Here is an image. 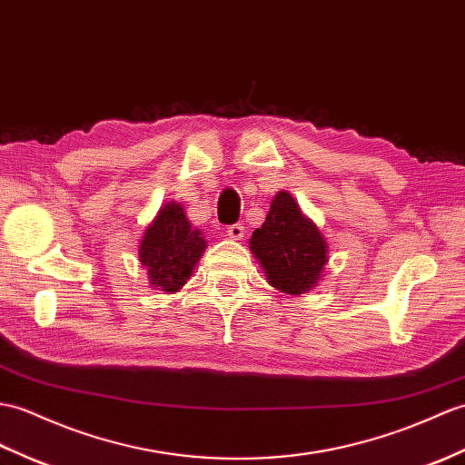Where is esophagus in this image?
I'll return each mask as SVG.
<instances>
[{
  "label": "esophagus",
  "instance_id": "34e87169",
  "mask_svg": "<svg viewBox=\"0 0 465 465\" xmlns=\"http://www.w3.org/2000/svg\"><path fill=\"white\" fill-rule=\"evenodd\" d=\"M228 235L232 237V240H243V235H245L243 223H233V225H230V228H228Z\"/></svg>",
  "mask_w": 465,
  "mask_h": 465
}]
</instances>
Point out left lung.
Segmentation results:
<instances>
[{
	"mask_svg": "<svg viewBox=\"0 0 465 465\" xmlns=\"http://www.w3.org/2000/svg\"><path fill=\"white\" fill-rule=\"evenodd\" d=\"M267 283L289 295L307 293L321 282L329 262L325 237L289 192H279L262 228L250 240Z\"/></svg>",
	"mask_w": 465,
	"mask_h": 465,
	"instance_id": "8db88e82",
	"label": "left lung"
}]
</instances>
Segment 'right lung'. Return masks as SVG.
Masks as SVG:
<instances>
[{
	"label": "right lung",
	"mask_w": 465,
	"mask_h": 465,
	"mask_svg": "<svg viewBox=\"0 0 465 465\" xmlns=\"http://www.w3.org/2000/svg\"><path fill=\"white\" fill-rule=\"evenodd\" d=\"M206 250V240L200 230H193L183 208L176 202L160 208L148 225L138 247L140 263L148 269L150 285L176 293L186 285L193 267Z\"/></svg>",
	"instance_id": "add662e5"
}]
</instances>
